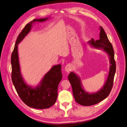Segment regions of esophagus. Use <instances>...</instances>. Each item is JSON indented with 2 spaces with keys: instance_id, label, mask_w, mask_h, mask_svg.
I'll list each match as a JSON object with an SVG mask.
<instances>
[{
  "instance_id": "34e87169",
  "label": "esophagus",
  "mask_w": 127,
  "mask_h": 127,
  "mask_svg": "<svg viewBox=\"0 0 127 127\" xmlns=\"http://www.w3.org/2000/svg\"><path fill=\"white\" fill-rule=\"evenodd\" d=\"M71 70H72V66L70 64H67L66 66V67H65V70H66V71L68 73L70 72Z\"/></svg>"
}]
</instances>
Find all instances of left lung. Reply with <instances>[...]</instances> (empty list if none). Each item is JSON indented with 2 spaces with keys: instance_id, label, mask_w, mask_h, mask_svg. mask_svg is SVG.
Instances as JSON below:
<instances>
[{
  "instance_id": "left-lung-1",
  "label": "left lung",
  "mask_w": 127,
  "mask_h": 127,
  "mask_svg": "<svg viewBox=\"0 0 127 127\" xmlns=\"http://www.w3.org/2000/svg\"><path fill=\"white\" fill-rule=\"evenodd\" d=\"M99 39L95 41L93 39H92L88 41V43L95 48L102 49L109 57L110 69L104 85L100 90L96 93H90L83 89L81 80L75 73L72 71L68 77L72 86V93L76 102L84 106L93 105L101 102L108 96L113 87L114 77L116 71L114 50L112 45L110 42L104 30L101 26L99 27Z\"/></svg>"
}]
</instances>
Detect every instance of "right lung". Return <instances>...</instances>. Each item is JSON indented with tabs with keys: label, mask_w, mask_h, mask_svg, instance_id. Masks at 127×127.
<instances>
[{
	"label": "right lung",
	"mask_w": 127,
	"mask_h": 127,
	"mask_svg": "<svg viewBox=\"0 0 127 127\" xmlns=\"http://www.w3.org/2000/svg\"><path fill=\"white\" fill-rule=\"evenodd\" d=\"M49 18L34 19L27 24L19 34L11 57L12 72L11 79L19 96L25 104L37 109H48L56 103L58 96V87L63 77L61 65L53 66L37 86L33 87L27 84L21 72L18 54V44L23 40L35 22H42Z\"/></svg>",
	"instance_id": "add662e5"
}]
</instances>
